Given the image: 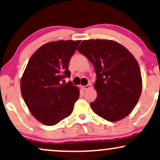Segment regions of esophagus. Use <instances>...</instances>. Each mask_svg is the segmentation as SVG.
<instances>
[{
    "label": "esophagus",
    "instance_id": "1",
    "mask_svg": "<svg viewBox=\"0 0 160 160\" xmlns=\"http://www.w3.org/2000/svg\"><path fill=\"white\" fill-rule=\"evenodd\" d=\"M90 87H91V85H90V84H88V85L82 86V88H83L84 91H87L88 88H90Z\"/></svg>",
    "mask_w": 160,
    "mask_h": 160
}]
</instances>
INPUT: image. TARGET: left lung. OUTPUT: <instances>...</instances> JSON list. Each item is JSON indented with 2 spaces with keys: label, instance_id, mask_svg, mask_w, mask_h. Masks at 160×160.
<instances>
[{
  "label": "left lung",
  "instance_id": "8db88e82",
  "mask_svg": "<svg viewBox=\"0 0 160 160\" xmlns=\"http://www.w3.org/2000/svg\"><path fill=\"white\" fill-rule=\"evenodd\" d=\"M78 51L93 64L97 98L92 110L109 122H118L132 111L139 99L142 80L139 65L126 48L107 39L84 40Z\"/></svg>",
  "mask_w": 160,
  "mask_h": 160
}]
</instances>
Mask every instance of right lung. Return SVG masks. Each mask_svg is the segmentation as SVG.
Wrapping results in <instances>:
<instances>
[{"label": "right lung", "instance_id": "1", "mask_svg": "<svg viewBox=\"0 0 160 160\" xmlns=\"http://www.w3.org/2000/svg\"><path fill=\"white\" fill-rule=\"evenodd\" d=\"M80 40L46 43L30 57L22 78L21 92L31 114L42 124L53 126L72 114L80 96L72 82L68 63Z\"/></svg>", "mask_w": 160, "mask_h": 160}]
</instances>
